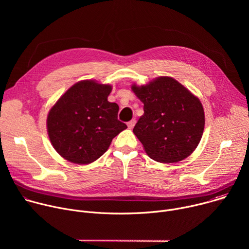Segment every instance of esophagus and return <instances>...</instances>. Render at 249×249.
Here are the masks:
<instances>
[{"mask_svg":"<svg viewBox=\"0 0 249 249\" xmlns=\"http://www.w3.org/2000/svg\"><path fill=\"white\" fill-rule=\"evenodd\" d=\"M135 124H136V120H135V119H132L131 121H129V122L127 123V125H128V128H129V129H132V128H134Z\"/></svg>","mask_w":249,"mask_h":249,"instance_id":"1","label":"esophagus"}]
</instances>
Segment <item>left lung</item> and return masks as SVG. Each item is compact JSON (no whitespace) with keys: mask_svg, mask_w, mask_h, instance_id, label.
<instances>
[{"mask_svg":"<svg viewBox=\"0 0 249 249\" xmlns=\"http://www.w3.org/2000/svg\"><path fill=\"white\" fill-rule=\"evenodd\" d=\"M144 103L133 132L156 161L177 162L190 156L203 135L205 115L200 100L181 84L160 77L147 86L132 87Z\"/></svg>","mask_w":249,"mask_h":249,"instance_id":"8db88e82","label":"left lung"}]
</instances>
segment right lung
Instances as JSON below:
<instances>
[{
  "mask_svg": "<svg viewBox=\"0 0 249 249\" xmlns=\"http://www.w3.org/2000/svg\"><path fill=\"white\" fill-rule=\"evenodd\" d=\"M109 85L83 81L70 88L51 108L48 135L67 160L87 164L101 157L127 125L118 120L119 106L109 102Z\"/></svg>",
  "mask_w": 249,
  "mask_h": 249,
  "instance_id": "right-lung-1",
  "label": "right lung"
}]
</instances>
